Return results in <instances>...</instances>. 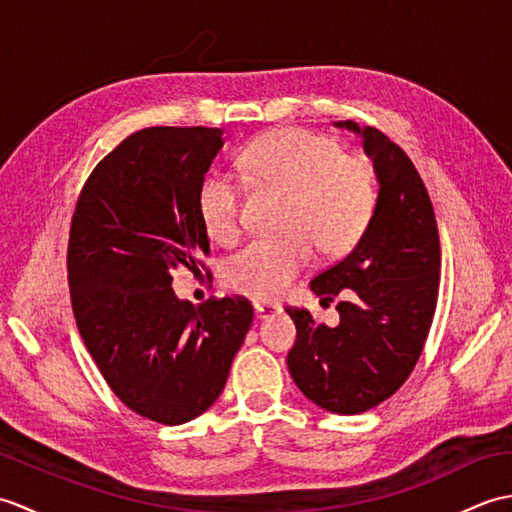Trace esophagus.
<instances>
[{
    "label": "esophagus",
    "mask_w": 512,
    "mask_h": 512,
    "mask_svg": "<svg viewBox=\"0 0 512 512\" xmlns=\"http://www.w3.org/2000/svg\"><path fill=\"white\" fill-rule=\"evenodd\" d=\"M281 312V306L279 303H255V314L259 319H270V317H275V314H279Z\"/></svg>",
    "instance_id": "obj_1"
}]
</instances>
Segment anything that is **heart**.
I'll use <instances>...</instances> for the list:
<instances>
[{
	"mask_svg": "<svg viewBox=\"0 0 512 512\" xmlns=\"http://www.w3.org/2000/svg\"><path fill=\"white\" fill-rule=\"evenodd\" d=\"M239 165L257 187L286 193L281 231L257 239L224 266L228 290L255 301L284 295L312 262L314 246L325 257H341L358 244L376 211V180L365 158L347 156L332 138L306 129H275L255 138ZM204 231L220 244L242 235V191L220 173L198 189Z\"/></svg>",
	"mask_w": 512,
	"mask_h": 512,
	"instance_id": "1",
	"label": "heart"
}]
</instances>
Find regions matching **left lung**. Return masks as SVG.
I'll use <instances>...</instances> for the list:
<instances>
[{
  "mask_svg": "<svg viewBox=\"0 0 512 512\" xmlns=\"http://www.w3.org/2000/svg\"><path fill=\"white\" fill-rule=\"evenodd\" d=\"M363 136L378 178L372 222L352 253L310 281L336 303L339 323H314L286 308L297 325L288 369L303 396L325 411L354 416L394 396L422 354L440 288L436 213L420 173L376 127L339 121Z\"/></svg>",
  "mask_w": 512,
  "mask_h": 512,
  "instance_id": "obj_1",
  "label": "left lung"
}]
</instances>
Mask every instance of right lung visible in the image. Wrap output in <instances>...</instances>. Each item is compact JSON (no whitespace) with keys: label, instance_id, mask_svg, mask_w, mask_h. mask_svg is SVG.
<instances>
[{"label":"right lung","instance_id":"right-lung-1","mask_svg":"<svg viewBox=\"0 0 512 512\" xmlns=\"http://www.w3.org/2000/svg\"><path fill=\"white\" fill-rule=\"evenodd\" d=\"M217 127H147L90 173L68 242L70 299L105 383L138 416L182 424L209 409L253 323L242 297L180 301L171 273L209 255L198 189Z\"/></svg>","mask_w":512,"mask_h":512}]
</instances>
